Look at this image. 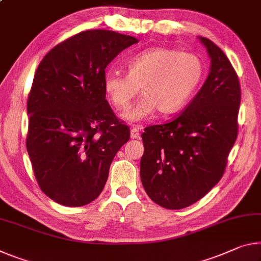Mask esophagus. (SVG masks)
Segmentation results:
<instances>
[{
    "instance_id": "34e87169",
    "label": "esophagus",
    "mask_w": 261,
    "mask_h": 261,
    "mask_svg": "<svg viewBox=\"0 0 261 261\" xmlns=\"http://www.w3.org/2000/svg\"><path fill=\"white\" fill-rule=\"evenodd\" d=\"M130 136L132 139H138L139 138V126L138 125H135L134 127H132L131 131H130Z\"/></svg>"
}]
</instances>
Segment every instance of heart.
<instances>
[{
	"mask_svg": "<svg viewBox=\"0 0 261 261\" xmlns=\"http://www.w3.org/2000/svg\"><path fill=\"white\" fill-rule=\"evenodd\" d=\"M127 74L107 72L103 89L117 110H125L142 92L134 108L122 115L126 122H139L154 115L179 111L192 97L203 77V64L194 53L169 47H153L127 61Z\"/></svg>",
	"mask_w": 261,
	"mask_h": 261,
	"instance_id": "obj_1",
	"label": "heart"
}]
</instances>
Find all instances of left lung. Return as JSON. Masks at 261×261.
Instances as JSON below:
<instances>
[{"label":"left lung","instance_id":"obj_1","mask_svg":"<svg viewBox=\"0 0 261 261\" xmlns=\"http://www.w3.org/2000/svg\"><path fill=\"white\" fill-rule=\"evenodd\" d=\"M210 72L184 113L142 134L140 180L153 202L166 209L195 203L217 185L237 138L241 86L224 52L198 37Z\"/></svg>","mask_w":261,"mask_h":261}]
</instances>
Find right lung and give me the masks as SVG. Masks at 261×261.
Segmentation results:
<instances>
[{
  "label": "right lung",
  "mask_w": 261,
  "mask_h": 261,
  "mask_svg": "<svg viewBox=\"0 0 261 261\" xmlns=\"http://www.w3.org/2000/svg\"><path fill=\"white\" fill-rule=\"evenodd\" d=\"M135 37L87 30L53 47L37 68L28 98L27 150L40 189L57 203L94 201L110 164L130 139L103 89L106 68Z\"/></svg>",
  "instance_id": "1"
}]
</instances>
